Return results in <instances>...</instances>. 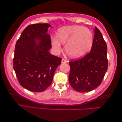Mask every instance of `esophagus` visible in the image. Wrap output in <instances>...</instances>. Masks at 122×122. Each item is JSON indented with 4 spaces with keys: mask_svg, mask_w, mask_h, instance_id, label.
Returning a JSON list of instances; mask_svg holds the SVG:
<instances>
[{
    "mask_svg": "<svg viewBox=\"0 0 122 122\" xmlns=\"http://www.w3.org/2000/svg\"><path fill=\"white\" fill-rule=\"evenodd\" d=\"M66 62H67V61H66V60H65V59H62L61 60V63L62 64H65L66 63Z\"/></svg>",
    "mask_w": 122,
    "mask_h": 122,
    "instance_id": "obj_1",
    "label": "esophagus"
}]
</instances>
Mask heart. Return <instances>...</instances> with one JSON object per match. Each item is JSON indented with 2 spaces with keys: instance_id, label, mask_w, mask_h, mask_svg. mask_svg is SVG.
<instances>
[{
  "instance_id": "heart-1",
  "label": "heart",
  "mask_w": 122,
  "mask_h": 122,
  "mask_svg": "<svg viewBox=\"0 0 122 122\" xmlns=\"http://www.w3.org/2000/svg\"><path fill=\"white\" fill-rule=\"evenodd\" d=\"M56 38L52 40V47L56 53L61 50V44L65 43V50L73 58L83 56L89 51L93 45V36L89 29L82 26L72 25L60 28Z\"/></svg>"
}]
</instances>
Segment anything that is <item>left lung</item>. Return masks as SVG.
<instances>
[{
	"label": "left lung",
	"mask_w": 122,
	"mask_h": 122,
	"mask_svg": "<svg viewBox=\"0 0 122 122\" xmlns=\"http://www.w3.org/2000/svg\"><path fill=\"white\" fill-rule=\"evenodd\" d=\"M94 31L90 52L78 60L69 62L70 84L75 91L81 93L91 91L99 86L108 68L106 43L96 27Z\"/></svg>",
	"instance_id": "left-lung-1"
}]
</instances>
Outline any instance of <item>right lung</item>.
<instances>
[{"mask_svg": "<svg viewBox=\"0 0 122 122\" xmlns=\"http://www.w3.org/2000/svg\"><path fill=\"white\" fill-rule=\"evenodd\" d=\"M51 25L38 23L28 25L17 40L13 66L22 86L34 92H42L52 83L54 72L61 58L51 54Z\"/></svg>", "mask_w": 122, "mask_h": 122, "instance_id": "obj_1", "label": "right lung"}]
</instances>
